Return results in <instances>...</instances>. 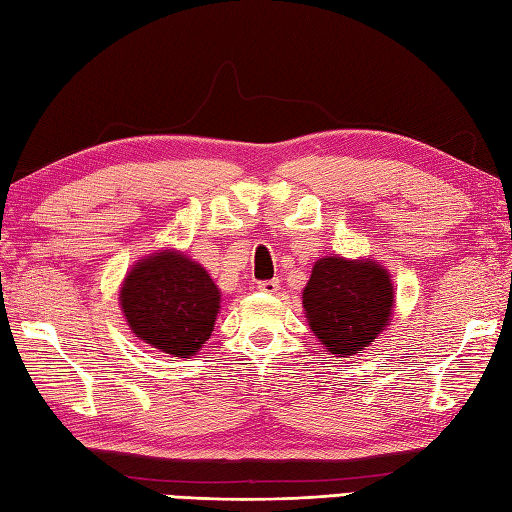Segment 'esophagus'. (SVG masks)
<instances>
[{"instance_id":"obj_1","label":"esophagus","mask_w":512,"mask_h":512,"mask_svg":"<svg viewBox=\"0 0 512 512\" xmlns=\"http://www.w3.org/2000/svg\"><path fill=\"white\" fill-rule=\"evenodd\" d=\"M257 290H259V292H266V295H275V292L279 290V281H277V279L259 281V284H257Z\"/></svg>"}]
</instances>
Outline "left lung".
Listing matches in <instances>:
<instances>
[{"mask_svg": "<svg viewBox=\"0 0 512 512\" xmlns=\"http://www.w3.org/2000/svg\"><path fill=\"white\" fill-rule=\"evenodd\" d=\"M301 299L325 352L350 358L391 323L396 290L389 270L372 257L325 255L314 262Z\"/></svg>", "mask_w": 512, "mask_h": 512, "instance_id": "left-lung-1", "label": "left lung"}]
</instances>
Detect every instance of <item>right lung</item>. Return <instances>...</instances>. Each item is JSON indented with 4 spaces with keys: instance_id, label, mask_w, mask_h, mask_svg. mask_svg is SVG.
I'll return each instance as SVG.
<instances>
[{
    "instance_id": "right-lung-1",
    "label": "right lung",
    "mask_w": 512,
    "mask_h": 512,
    "mask_svg": "<svg viewBox=\"0 0 512 512\" xmlns=\"http://www.w3.org/2000/svg\"><path fill=\"white\" fill-rule=\"evenodd\" d=\"M222 292L202 264L182 250H156L127 270L118 306L140 341L158 352L189 358L209 341Z\"/></svg>"
}]
</instances>
